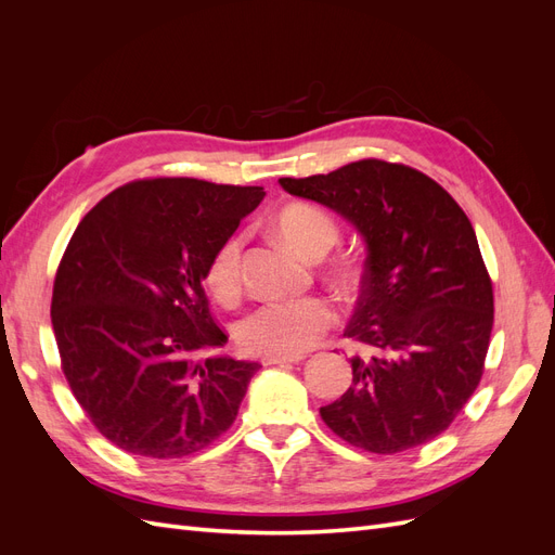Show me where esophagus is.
<instances>
[{
    "label": "esophagus",
    "mask_w": 555,
    "mask_h": 555,
    "mask_svg": "<svg viewBox=\"0 0 555 555\" xmlns=\"http://www.w3.org/2000/svg\"><path fill=\"white\" fill-rule=\"evenodd\" d=\"M298 361H304V357H292V359L271 357V359H263L261 363H263V365H292V363H298Z\"/></svg>",
    "instance_id": "34e87169"
}]
</instances>
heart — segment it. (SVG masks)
I'll return each mask as SVG.
<instances>
[{
	"label": "heart",
	"mask_w": 555,
	"mask_h": 555,
	"mask_svg": "<svg viewBox=\"0 0 555 555\" xmlns=\"http://www.w3.org/2000/svg\"><path fill=\"white\" fill-rule=\"evenodd\" d=\"M275 231L300 255L310 259H322L326 251L338 243L340 227L324 208L312 204H289L275 215ZM243 233H231L208 259L206 284L210 292L231 304L243 289ZM359 263L340 259L328 268V278L345 292L354 289L359 282ZM338 312L324 296L296 298V300H271L257 310H251L236 328L238 347L249 357H300L312 349L322 335L333 328Z\"/></svg>",
	"instance_id": "b5f03b06"
}]
</instances>
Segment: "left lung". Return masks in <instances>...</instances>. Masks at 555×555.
Segmentation results:
<instances>
[{
    "mask_svg": "<svg viewBox=\"0 0 555 555\" xmlns=\"http://www.w3.org/2000/svg\"><path fill=\"white\" fill-rule=\"evenodd\" d=\"M280 184L347 217L367 249L345 335L373 354L351 359L349 389L319 410L324 424L371 453L438 438L479 386L493 328V284L467 215L426 173L384 159Z\"/></svg>",
    "mask_w": 555,
    "mask_h": 555,
    "instance_id": "8db88e82",
    "label": "left lung"
}]
</instances>
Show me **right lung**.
<instances>
[{
	"instance_id": "add662e5",
	"label": "right lung",
	"mask_w": 555,
	"mask_h": 555,
	"mask_svg": "<svg viewBox=\"0 0 555 555\" xmlns=\"http://www.w3.org/2000/svg\"><path fill=\"white\" fill-rule=\"evenodd\" d=\"M263 188L147 178L82 217L55 273L50 319L62 373L122 451L182 459L238 414L259 363L206 357L227 343L204 292L208 259Z\"/></svg>"
}]
</instances>
